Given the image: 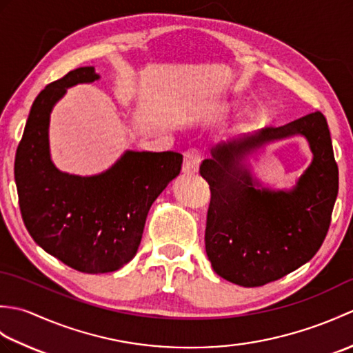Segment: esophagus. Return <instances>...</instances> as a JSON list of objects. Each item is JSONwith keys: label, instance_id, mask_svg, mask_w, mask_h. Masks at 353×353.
<instances>
[{"label": "esophagus", "instance_id": "obj_1", "mask_svg": "<svg viewBox=\"0 0 353 353\" xmlns=\"http://www.w3.org/2000/svg\"><path fill=\"white\" fill-rule=\"evenodd\" d=\"M185 159H183V167L182 171L185 174H194V172L199 171L200 162H201V153L197 148H190L188 152H185Z\"/></svg>", "mask_w": 353, "mask_h": 353}]
</instances>
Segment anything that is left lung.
Wrapping results in <instances>:
<instances>
[{
  "label": "left lung",
  "instance_id": "8db88e82",
  "mask_svg": "<svg viewBox=\"0 0 353 353\" xmlns=\"http://www.w3.org/2000/svg\"><path fill=\"white\" fill-rule=\"evenodd\" d=\"M292 136L309 141L310 167L291 190L262 187L246 157ZM211 154L200 174L211 188L205 245L214 272L241 287H261L312 259L325 241L339 194V167L323 114L221 142Z\"/></svg>",
  "mask_w": 353,
  "mask_h": 353
}]
</instances>
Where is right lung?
I'll return each mask as SVG.
<instances>
[{"label":"right lung","instance_id":"right-lung-1","mask_svg":"<svg viewBox=\"0 0 353 353\" xmlns=\"http://www.w3.org/2000/svg\"><path fill=\"white\" fill-rule=\"evenodd\" d=\"M94 66L70 71L36 97L14 157L19 208L34 243L81 273H109L138 252L153 201L181 172L176 152L127 150L106 171L77 176L50 153V115L66 89L92 83Z\"/></svg>","mask_w":353,"mask_h":353}]
</instances>
